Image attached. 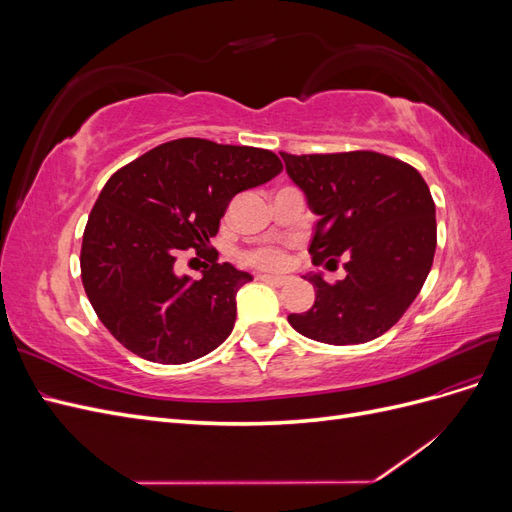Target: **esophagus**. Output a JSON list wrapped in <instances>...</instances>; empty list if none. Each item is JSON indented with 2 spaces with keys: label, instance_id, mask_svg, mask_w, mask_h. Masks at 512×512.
<instances>
[{
  "label": "esophagus",
  "instance_id": "obj_1",
  "mask_svg": "<svg viewBox=\"0 0 512 512\" xmlns=\"http://www.w3.org/2000/svg\"><path fill=\"white\" fill-rule=\"evenodd\" d=\"M258 280L260 282H267L271 286H277V288L288 284V277H280V275H258Z\"/></svg>",
  "mask_w": 512,
  "mask_h": 512
}]
</instances>
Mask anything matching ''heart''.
<instances>
[{
  "label": "heart",
  "mask_w": 512,
  "mask_h": 512,
  "mask_svg": "<svg viewBox=\"0 0 512 512\" xmlns=\"http://www.w3.org/2000/svg\"><path fill=\"white\" fill-rule=\"evenodd\" d=\"M241 260L256 269H280L286 262V254L277 247H256V250H245Z\"/></svg>",
  "instance_id": "1"
}]
</instances>
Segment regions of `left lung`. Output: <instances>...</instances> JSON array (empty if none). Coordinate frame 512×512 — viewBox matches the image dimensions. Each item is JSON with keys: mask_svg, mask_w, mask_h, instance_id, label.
I'll return each instance as SVG.
<instances>
[{"mask_svg": "<svg viewBox=\"0 0 512 512\" xmlns=\"http://www.w3.org/2000/svg\"><path fill=\"white\" fill-rule=\"evenodd\" d=\"M290 179L320 215L309 254L346 277L307 280L316 303L290 314L294 331L333 346L365 344L389 331L421 292L436 254V205L418 170L378 151H282Z\"/></svg>", "mask_w": 512, "mask_h": 512, "instance_id": "1", "label": "left lung"}]
</instances>
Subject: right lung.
Segmentation results:
<instances>
[{
  "label": "right lung",
  "mask_w": 512,
  "mask_h": 512,
  "mask_svg": "<svg viewBox=\"0 0 512 512\" xmlns=\"http://www.w3.org/2000/svg\"><path fill=\"white\" fill-rule=\"evenodd\" d=\"M282 168L269 149L177 138L115 170L83 232L81 280L121 346L181 365L224 342L235 327L237 290L252 275L220 262L209 239L235 194ZM183 249L208 260L196 283L176 275Z\"/></svg>",
  "instance_id": "obj_1"
}]
</instances>
